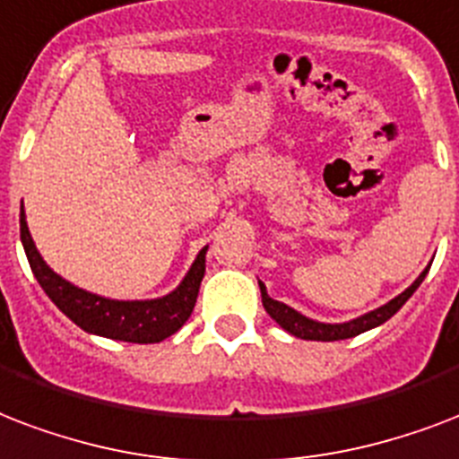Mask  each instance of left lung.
I'll use <instances>...</instances> for the list:
<instances>
[{
  "instance_id": "1",
  "label": "left lung",
  "mask_w": 459,
  "mask_h": 459,
  "mask_svg": "<svg viewBox=\"0 0 459 459\" xmlns=\"http://www.w3.org/2000/svg\"><path fill=\"white\" fill-rule=\"evenodd\" d=\"M429 269L426 267L421 274L416 276V281L409 286L407 291H402L397 299H393L390 303H385V306L376 307V310H370V313L361 315V317H356V320H349V323H339V325H330V323H317V320H310L306 315H300L299 310H293L289 307L286 303L281 300H274L269 299L267 293V286L260 281V291H262V306L264 310L269 313L272 320L279 323V327H284L289 334L299 339H310V342H337V339H349V337H356V334H361V332H368L377 325L387 323L390 317H393L397 310H400L404 303H407L414 291L419 289V284L424 281V276L429 274Z\"/></svg>"
}]
</instances>
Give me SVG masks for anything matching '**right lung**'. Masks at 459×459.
Returning <instances> with one entry per match:
<instances>
[{"instance_id":"1","label":"right lung","mask_w":459,"mask_h":459,"mask_svg":"<svg viewBox=\"0 0 459 459\" xmlns=\"http://www.w3.org/2000/svg\"><path fill=\"white\" fill-rule=\"evenodd\" d=\"M21 243L26 250L28 264L33 269L38 284L48 293V299L82 330L98 334V337L117 339V342L156 344V342H163L166 337L175 334L192 315V307L197 303L199 284L204 279L206 247H202L180 286L168 296L152 300L103 299V296L69 284L66 279H62L48 267V262L40 257L33 238H30L23 206H21Z\"/></svg>"}]
</instances>
